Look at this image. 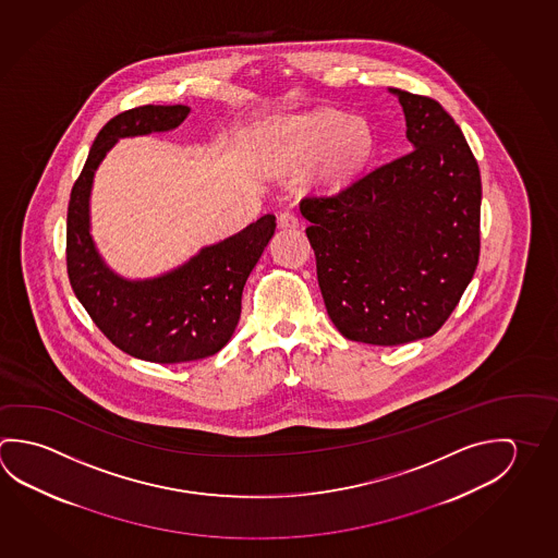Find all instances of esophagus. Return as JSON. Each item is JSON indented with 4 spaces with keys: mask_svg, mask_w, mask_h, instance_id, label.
<instances>
[{
    "mask_svg": "<svg viewBox=\"0 0 558 558\" xmlns=\"http://www.w3.org/2000/svg\"><path fill=\"white\" fill-rule=\"evenodd\" d=\"M278 226L283 227V229H295V227H300V217L295 216L290 209H283L278 216Z\"/></svg>",
    "mask_w": 558,
    "mask_h": 558,
    "instance_id": "1",
    "label": "esophagus"
}]
</instances>
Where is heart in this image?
Instances as JSON below:
<instances>
[{
	"instance_id": "obj_1",
	"label": "heart",
	"mask_w": 558,
	"mask_h": 558,
	"mask_svg": "<svg viewBox=\"0 0 558 558\" xmlns=\"http://www.w3.org/2000/svg\"><path fill=\"white\" fill-rule=\"evenodd\" d=\"M270 141L276 155L283 160L322 155L319 178L329 186H339L356 174L374 148L368 123L335 109L283 119L270 129Z\"/></svg>"
}]
</instances>
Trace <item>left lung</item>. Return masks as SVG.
Wrapping results in <instances>:
<instances>
[{
	"mask_svg": "<svg viewBox=\"0 0 558 558\" xmlns=\"http://www.w3.org/2000/svg\"><path fill=\"white\" fill-rule=\"evenodd\" d=\"M408 155L300 202L327 313L342 337L403 344L439 331L480 256L476 158L439 101L390 88Z\"/></svg>",
	"mask_w": 558,
	"mask_h": 558,
	"instance_id": "obj_1",
	"label": "left lung"
}]
</instances>
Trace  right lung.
<instances>
[{
    "label": "right lung",
    "mask_w": 558,
    "mask_h": 558,
    "mask_svg": "<svg viewBox=\"0 0 558 558\" xmlns=\"http://www.w3.org/2000/svg\"><path fill=\"white\" fill-rule=\"evenodd\" d=\"M187 113V106H141L109 119L74 182L66 219V268L80 303L118 349L158 364L199 361L226 347L239 323L246 278L276 229V217L263 216L150 280H125L101 260L89 235L96 168L119 138L177 129Z\"/></svg>",
    "instance_id": "obj_1"
}]
</instances>
